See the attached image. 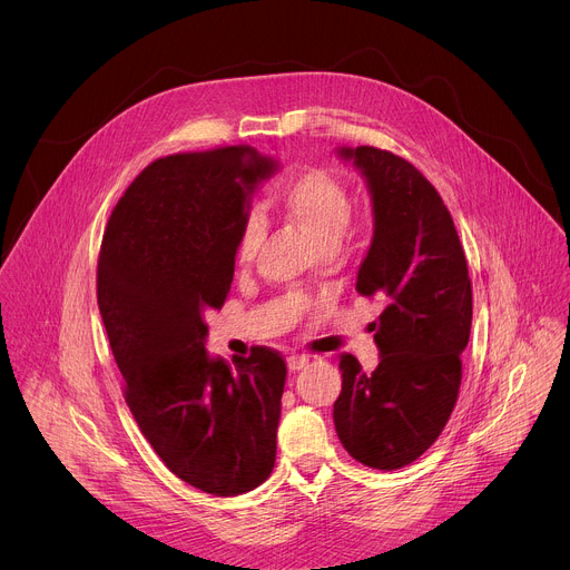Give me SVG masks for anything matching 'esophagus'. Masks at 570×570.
<instances>
[{
	"label": "esophagus",
	"instance_id": "esophagus-1",
	"mask_svg": "<svg viewBox=\"0 0 570 570\" xmlns=\"http://www.w3.org/2000/svg\"><path fill=\"white\" fill-rule=\"evenodd\" d=\"M308 363H311V356H299V354L288 356V361H286V365H288L291 372H299V370H304Z\"/></svg>",
	"mask_w": 570,
	"mask_h": 570
}]
</instances>
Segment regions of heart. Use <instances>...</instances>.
I'll return each instance as SVG.
<instances>
[{"instance_id":"1","label":"heart","mask_w":570,"mask_h":570,"mask_svg":"<svg viewBox=\"0 0 570 570\" xmlns=\"http://www.w3.org/2000/svg\"><path fill=\"white\" fill-rule=\"evenodd\" d=\"M282 216L293 220L313 243L322 248H338L352 218V203L345 187L327 171L304 169L286 178L273 196ZM264 240L259 216L250 214L238 227L236 257L250 262Z\"/></svg>"}]
</instances>
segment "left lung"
Segmentation results:
<instances>
[{"label": "left lung", "instance_id": "left-lung-1", "mask_svg": "<svg viewBox=\"0 0 570 570\" xmlns=\"http://www.w3.org/2000/svg\"><path fill=\"white\" fill-rule=\"evenodd\" d=\"M372 200V243L356 291L385 308L372 322L379 365L341 354L334 403L347 453L372 469L415 462L442 433L458 399L471 332V282L453 218L435 187L403 157L341 146Z\"/></svg>", "mask_w": 570, "mask_h": 570}]
</instances>
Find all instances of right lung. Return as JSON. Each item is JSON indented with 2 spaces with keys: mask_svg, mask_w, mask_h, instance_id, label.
Masks as SVG:
<instances>
[{
  "mask_svg": "<svg viewBox=\"0 0 570 570\" xmlns=\"http://www.w3.org/2000/svg\"><path fill=\"white\" fill-rule=\"evenodd\" d=\"M279 171L253 146L153 161L117 203L99 255L97 295L126 403L178 478L236 497L275 466L284 358L253 350L227 365L209 356V308H220L243 218Z\"/></svg>",
  "mask_w": 570,
  "mask_h": 570,
  "instance_id": "obj_1",
  "label": "right lung"
}]
</instances>
